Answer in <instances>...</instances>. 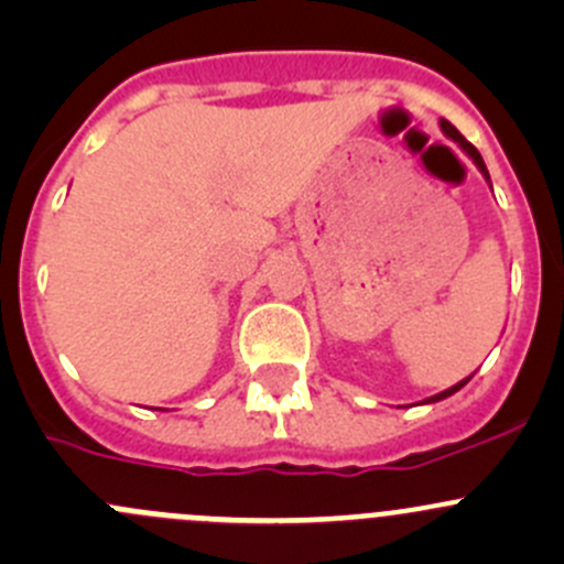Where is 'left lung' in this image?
I'll list each match as a JSON object with an SVG mask.
<instances>
[{"mask_svg": "<svg viewBox=\"0 0 564 564\" xmlns=\"http://www.w3.org/2000/svg\"><path fill=\"white\" fill-rule=\"evenodd\" d=\"M440 128H442V133H445V135H447V139H453V141H456V144L460 147V150H464V152H466V155H469V158H471V163H475V166H477V169H480V174H482V176H486V180H488V185H491V176H488V169H486V163H482L480 152H477V150H475V147H471V144H469V141H466V139H464V135H460V133H458V130H456V128H453V124H451V122H447V119H440ZM469 379H471V377L460 379V382H458V384H453V388H447V390L436 392V395L425 398V401H423V403H436V401H442V398L453 395V392H458L460 388H464V384H466V382H469Z\"/></svg>", "mask_w": 564, "mask_h": 564, "instance_id": "1", "label": "left lung"}]
</instances>
